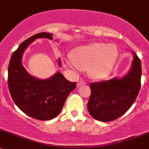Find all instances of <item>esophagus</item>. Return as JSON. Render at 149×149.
I'll return each instance as SVG.
<instances>
[{"label":"esophagus","instance_id":"34e87169","mask_svg":"<svg viewBox=\"0 0 149 149\" xmlns=\"http://www.w3.org/2000/svg\"><path fill=\"white\" fill-rule=\"evenodd\" d=\"M86 82L84 81V80H82V79H81V80H79V81H78L77 83V86H83V85H85L86 84Z\"/></svg>","mask_w":149,"mask_h":149}]
</instances>
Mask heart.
I'll use <instances>...</instances> for the list:
<instances>
[{
	"mask_svg": "<svg viewBox=\"0 0 149 149\" xmlns=\"http://www.w3.org/2000/svg\"><path fill=\"white\" fill-rule=\"evenodd\" d=\"M118 56L119 51L114 44L94 42L73 50L72 62H68V65H75L81 70H88L94 79H103L114 67Z\"/></svg>",
	"mask_w": 149,
	"mask_h": 149,
	"instance_id": "obj_1",
	"label": "heart"
}]
</instances>
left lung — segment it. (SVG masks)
Wrapping results in <instances>:
<instances>
[{
    "instance_id": "left-lung-1",
    "label": "left lung",
    "mask_w": 149,
    "mask_h": 149,
    "mask_svg": "<svg viewBox=\"0 0 149 149\" xmlns=\"http://www.w3.org/2000/svg\"><path fill=\"white\" fill-rule=\"evenodd\" d=\"M135 54L132 68L125 77L89 84L91 95L87 103L89 113L95 119L111 122L130 109L141 89V63Z\"/></svg>"
}]
</instances>
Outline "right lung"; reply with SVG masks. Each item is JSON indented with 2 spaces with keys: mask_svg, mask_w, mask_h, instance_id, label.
<instances>
[{
  "mask_svg": "<svg viewBox=\"0 0 149 149\" xmlns=\"http://www.w3.org/2000/svg\"><path fill=\"white\" fill-rule=\"evenodd\" d=\"M52 39L51 33H40L23 41L13 52L8 68V86L17 106L33 119L46 121L60 113L69 94L76 87L57 72L53 77L39 80L29 75L22 64L24 49L36 38ZM59 64L61 65L60 60Z\"/></svg>",
  "mask_w": 149,
  "mask_h": 149,
  "instance_id": "obj_1",
  "label": "right lung"
}]
</instances>
